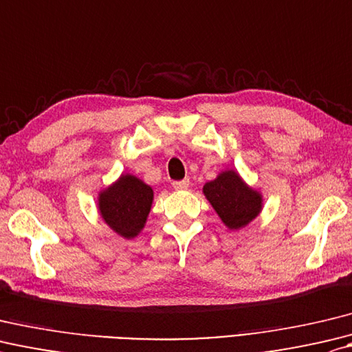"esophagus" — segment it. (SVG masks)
I'll return each instance as SVG.
<instances>
[{"instance_id": "esophagus-1", "label": "esophagus", "mask_w": 352, "mask_h": 352, "mask_svg": "<svg viewBox=\"0 0 352 352\" xmlns=\"http://www.w3.org/2000/svg\"><path fill=\"white\" fill-rule=\"evenodd\" d=\"M190 186V179H184V181H175L173 188L175 190H186Z\"/></svg>"}]
</instances>
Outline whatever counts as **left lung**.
I'll list each match as a JSON object with an SVG mask.
<instances>
[{
  "label": "left lung",
  "instance_id": "left-lung-1",
  "mask_svg": "<svg viewBox=\"0 0 352 352\" xmlns=\"http://www.w3.org/2000/svg\"><path fill=\"white\" fill-rule=\"evenodd\" d=\"M204 195L231 231L248 226L263 210V195L249 186L236 170H225L204 185Z\"/></svg>",
  "mask_w": 352,
  "mask_h": 352
}]
</instances>
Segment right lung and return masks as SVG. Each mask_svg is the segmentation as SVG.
<instances>
[{"label": "right lung", "mask_w": 352, "mask_h": 352, "mask_svg": "<svg viewBox=\"0 0 352 352\" xmlns=\"http://www.w3.org/2000/svg\"><path fill=\"white\" fill-rule=\"evenodd\" d=\"M153 204L152 186L140 177L123 173L98 192L97 208L104 223L123 239L131 240L146 226Z\"/></svg>", "instance_id": "1"}]
</instances>
